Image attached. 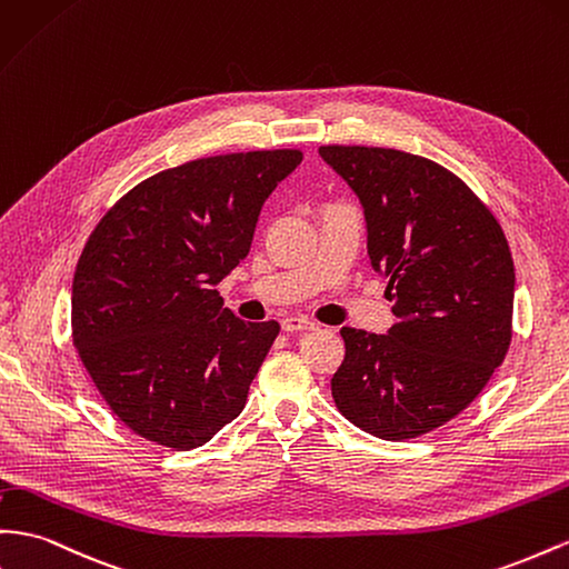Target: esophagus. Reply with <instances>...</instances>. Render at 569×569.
<instances>
[{
  "label": "esophagus",
  "instance_id": "34e87169",
  "mask_svg": "<svg viewBox=\"0 0 569 569\" xmlns=\"http://www.w3.org/2000/svg\"><path fill=\"white\" fill-rule=\"evenodd\" d=\"M318 326L309 318H301V316H287L282 318V330L284 332H309L316 330Z\"/></svg>",
  "mask_w": 569,
  "mask_h": 569
}]
</instances>
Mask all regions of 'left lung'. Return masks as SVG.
<instances>
[{
  "instance_id": "8db88e82",
  "label": "left lung",
  "mask_w": 569,
  "mask_h": 569,
  "mask_svg": "<svg viewBox=\"0 0 569 569\" xmlns=\"http://www.w3.org/2000/svg\"><path fill=\"white\" fill-rule=\"evenodd\" d=\"M359 196L368 258L388 280V335L342 328L335 405L361 431L407 440L467 409L512 340L515 266L498 220L438 162L395 148L320 146Z\"/></svg>"
}]
</instances>
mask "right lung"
<instances>
[{
	"label": "right lung",
	"instance_id": "obj_1",
	"mask_svg": "<svg viewBox=\"0 0 569 569\" xmlns=\"http://www.w3.org/2000/svg\"><path fill=\"white\" fill-rule=\"evenodd\" d=\"M301 150L229 152L172 167L104 214L71 287L73 347L121 423L193 450L234 421L280 332L224 309L268 196Z\"/></svg>",
	"mask_w": 569,
	"mask_h": 569
}]
</instances>
